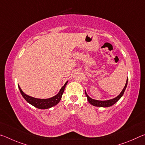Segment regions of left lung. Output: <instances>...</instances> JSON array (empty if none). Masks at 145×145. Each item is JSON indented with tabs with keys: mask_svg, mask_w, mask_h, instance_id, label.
<instances>
[{
	"mask_svg": "<svg viewBox=\"0 0 145 145\" xmlns=\"http://www.w3.org/2000/svg\"><path fill=\"white\" fill-rule=\"evenodd\" d=\"M127 82H128V78H127V79L125 86L124 88L121 91V92L120 93V95H118L116 97L114 98V99L107 100H97L93 99H91V98H90L89 96H88L86 91H85V94H86V96L87 97L88 101L89 102V104H91L93 105H94V106H97V107H107L111 106V105H114L115 103H116L120 99H121V97L123 96V95L124 92H125V90L126 88H127Z\"/></svg>",
	"mask_w": 145,
	"mask_h": 145,
	"instance_id": "1",
	"label": "left lung"
}]
</instances>
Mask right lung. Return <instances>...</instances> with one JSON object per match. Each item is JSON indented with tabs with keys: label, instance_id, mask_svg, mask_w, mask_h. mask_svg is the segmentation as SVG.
<instances>
[{
	"label": "right lung",
	"instance_id": "1",
	"mask_svg": "<svg viewBox=\"0 0 145 145\" xmlns=\"http://www.w3.org/2000/svg\"><path fill=\"white\" fill-rule=\"evenodd\" d=\"M68 81L64 84L63 86L61 88V89L57 95H55L54 97L49 98V99H37V98H34L33 97L29 96V95H26L25 93L23 92V91L20 87V86L18 84V86L19 88L20 91L22 95L24 97V99H25L27 102L29 104L33 105L34 107H35L38 109H46L50 108L54 105H57L61 99L62 95L63 94L64 91H65L66 85L67 84Z\"/></svg>",
	"mask_w": 145,
	"mask_h": 145
}]
</instances>
